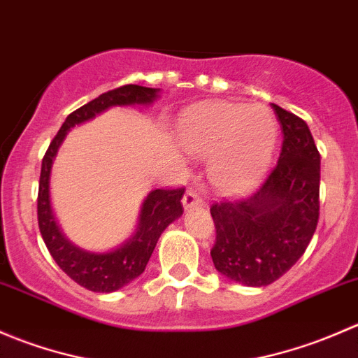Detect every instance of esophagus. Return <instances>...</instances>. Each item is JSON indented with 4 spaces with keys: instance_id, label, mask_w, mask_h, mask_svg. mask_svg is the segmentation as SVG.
I'll use <instances>...</instances> for the list:
<instances>
[{
    "instance_id": "obj_1",
    "label": "esophagus",
    "mask_w": 358,
    "mask_h": 358,
    "mask_svg": "<svg viewBox=\"0 0 358 358\" xmlns=\"http://www.w3.org/2000/svg\"><path fill=\"white\" fill-rule=\"evenodd\" d=\"M182 202H183V208H185V211H189V209H192V208H199V206H204V199H202L201 194L194 189H187Z\"/></svg>"
}]
</instances>
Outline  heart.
<instances>
[{
    "mask_svg": "<svg viewBox=\"0 0 358 358\" xmlns=\"http://www.w3.org/2000/svg\"><path fill=\"white\" fill-rule=\"evenodd\" d=\"M183 147L206 157L215 154L211 180L229 194L251 189L265 173L277 142V122L263 106L213 102L185 117Z\"/></svg>",
    "mask_w": 358,
    "mask_h": 358,
    "instance_id": "heart-1",
    "label": "heart"
}]
</instances>
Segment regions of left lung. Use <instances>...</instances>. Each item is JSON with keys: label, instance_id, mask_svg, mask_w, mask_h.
Returning a JSON list of instances; mask_svg holds the SVG:
<instances>
[{"label": "left lung", "instance_id": "obj_1", "mask_svg": "<svg viewBox=\"0 0 358 358\" xmlns=\"http://www.w3.org/2000/svg\"><path fill=\"white\" fill-rule=\"evenodd\" d=\"M282 129L277 164L248 199L211 206L215 268L251 287L268 286L298 262L319 222L320 154L301 117L272 103Z\"/></svg>", "mask_w": 358, "mask_h": 358}]
</instances>
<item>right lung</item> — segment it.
<instances>
[{
	"label": "right lung",
	"mask_w": 358,
	"mask_h": 358,
	"mask_svg": "<svg viewBox=\"0 0 358 358\" xmlns=\"http://www.w3.org/2000/svg\"><path fill=\"white\" fill-rule=\"evenodd\" d=\"M157 88L124 85L102 93L67 115L62 128L50 143L41 162L38 190V223L43 241L57 265L79 286L93 292H112L124 287L143 273L162 230L183 213L182 197L185 189H157L143 201L138 227L131 239L109 252H90L71 243L60 230L50 202V173L53 159L67 131L76 124L95 117L109 107L147 106L157 99Z\"/></svg>",
	"instance_id": "right-lung-1"
}]
</instances>
